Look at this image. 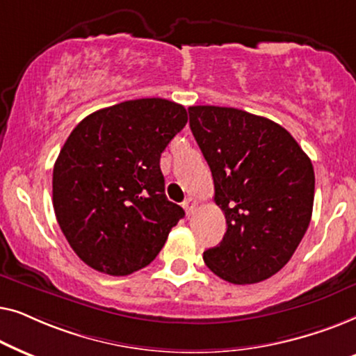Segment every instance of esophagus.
<instances>
[{
	"label": "esophagus",
	"instance_id": "34e87169",
	"mask_svg": "<svg viewBox=\"0 0 356 356\" xmlns=\"http://www.w3.org/2000/svg\"><path fill=\"white\" fill-rule=\"evenodd\" d=\"M196 206H197V201H196V199H194V197L184 199L183 209H184V211H186L188 216H191V213L194 212V209H196Z\"/></svg>",
	"mask_w": 356,
	"mask_h": 356
}]
</instances>
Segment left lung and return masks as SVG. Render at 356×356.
Masks as SVG:
<instances>
[{"mask_svg":"<svg viewBox=\"0 0 356 356\" xmlns=\"http://www.w3.org/2000/svg\"><path fill=\"white\" fill-rule=\"evenodd\" d=\"M189 126L211 167L213 201L227 218L204 262L230 284L277 274L303 240L314 202V170L289 131L228 106H189Z\"/></svg>","mask_w":356,"mask_h":356,"instance_id":"1","label":"left lung"}]
</instances>
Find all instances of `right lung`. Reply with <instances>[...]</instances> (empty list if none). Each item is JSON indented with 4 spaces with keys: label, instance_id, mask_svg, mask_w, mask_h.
Returning a JSON list of instances; mask_svg holds the SVG:
<instances>
[{
    "label": "right lung",
    "instance_id": "right-lung-1",
    "mask_svg": "<svg viewBox=\"0 0 356 356\" xmlns=\"http://www.w3.org/2000/svg\"><path fill=\"white\" fill-rule=\"evenodd\" d=\"M188 123L165 99L121 102L86 116L53 167L63 235L92 269L129 275L149 266L184 211L165 196L160 155Z\"/></svg>",
    "mask_w": 356,
    "mask_h": 356
}]
</instances>
